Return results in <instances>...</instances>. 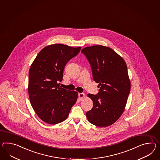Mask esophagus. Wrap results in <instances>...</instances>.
<instances>
[{
	"mask_svg": "<svg viewBox=\"0 0 160 160\" xmlns=\"http://www.w3.org/2000/svg\"><path fill=\"white\" fill-rule=\"evenodd\" d=\"M84 95H85V94L84 93H78V97L79 100H82V98L84 97Z\"/></svg>",
	"mask_w": 160,
	"mask_h": 160,
	"instance_id": "34e87169",
	"label": "esophagus"
}]
</instances>
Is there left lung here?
<instances>
[{"instance_id":"8db88e82","label":"left lung","mask_w":160,"mask_h":160,"mask_svg":"<svg viewBox=\"0 0 160 160\" xmlns=\"http://www.w3.org/2000/svg\"><path fill=\"white\" fill-rule=\"evenodd\" d=\"M82 53L90 63L93 80L99 83V88L97 95L88 94L93 101V108L86 116L97 127H108L124 111L131 90L127 66L123 58L109 47H86Z\"/></svg>"}]
</instances>
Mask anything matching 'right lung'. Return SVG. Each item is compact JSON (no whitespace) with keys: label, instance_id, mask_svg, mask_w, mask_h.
<instances>
[{"label":"right lung","instance_id":"right-lung-1","mask_svg":"<svg viewBox=\"0 0 160 160\" xmlns=\"http://www.w3.org/2000/svg\"><path fill=\"white\" fill-rule=\"evenodd\" d=\"M81 47L55 44L43 48L29 72L28 94L32 106L42 121L56 124L65 120L76 102L75 91L62 88L59 82L67 62L80 52Z\"/></svg>","mask_w":160,"mask_h":160}]
</instances>
